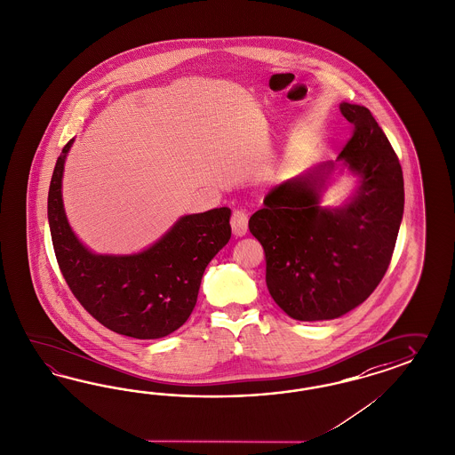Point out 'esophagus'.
Wrapping results in <instances>:
<instances>
[{"label":"esophagus","instance_id":"esophagus-1","mask_svg":"<svg viewBox=\"0 0 455 455\" xmlns=\"http://www.w3.org/2000/svg\"><path fill=\"white\" fill-rule=\"evenodd\" d=\"M230 225H232V232H234L235 236H243L248 230L247 213L243 210H234Z\"/></svg>","mask_w":455,"mask_h":455}]
</instances>
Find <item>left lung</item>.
<instances>
[{
	"instance_id": "obj_1",
	"label": "left lung",
	"mask_w": 455,
	"mask_h": 455,
	"mask_svg": "<svg viewBox=\"0 0 455 455\" xmlns=\"http://www.w3.org/2000/svg\"><path fill=\"white\" fill-rule=\"evenodd\" d=\"M354 124L339 160L360 177L344 207H320L335 164L327 162L267 193L248 228L265 251L267 287L295 320L340 317L386 275L403 215V177L388 138L365 107L340 103Z\"/></svg>"
}]
</instances>
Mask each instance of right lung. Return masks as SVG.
Here are the masks:
<instances>
[{
    "label": "right lung",
    "instance_id": "obj_1",
    "mask_svg": "<svg viewBox=\"0 0 455 455\" xmlns=\"http://www.w3.org/2000/svg\"><path fill=\"white\" fill-rule=\"evenodd\" d=\"M69 140L56 160L48 221L56 260L69 290L101 325L133 339H160L180 329L195 308L210 260L232 236L230 208L181 217L152 247L135 255H97L69 228L61 179Z\"/></svg>",
    "mask_w": 455,
    "mask_h": 455
}]
</instances>
